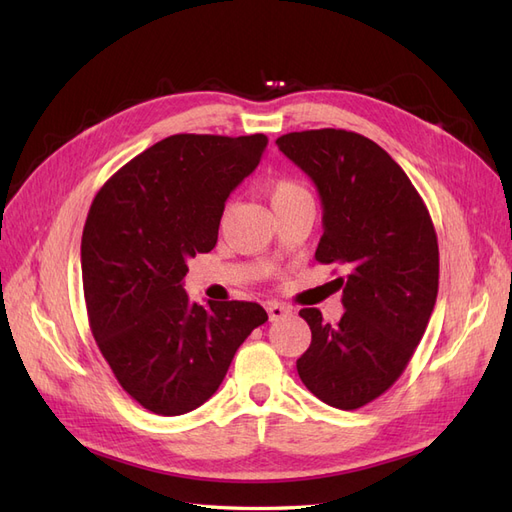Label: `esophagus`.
<instances>
[{
    "label": "esophagus",
    "mask_w": 512,
    "mask_h": 512,
    "mask_svg": "<svg viewBox=\"0 0 512 512\" xmlns=\"http://www.w3.org/2000/svg\"><path fill=\"white\" fill-rule=\"evenodd\" d=\"M267 312H269V320H282L286 318L288 314H292V309L286 307L284 303H277V301H269L267 303Z\"/></svg>",
    "instance_id": "esophagus-1"
}]
</instances>
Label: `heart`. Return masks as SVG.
Returning <instances> with one entry per match:
<instances>
[{"label": "heart", "instance_id": "obj_1", "mask_svg": "<svg viewBox=\"0 0 512 512\" xmlns=\"http://www.w3.org/2000/svg\"><path fill=\"white\" fill-rule=\"evenodd\" d=\"M269 203L273 209L277 207H284L288 203H292V200H299V198H305L309 196L307 188L303 183L294 181V179H277L269 185Z\"/></svg>", "mask_w": 512, "mask_h": 512}]
</instances>
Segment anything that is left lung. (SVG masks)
Here are the masks:
<instances>
[{
	"label": "left lung",
	"mask_w": 512,
	"mask_h": 512,
	"mask_svg": "<svg viewBox=\"0 0 512 512\" xmlns=\"http://www.w3.org/2000/svg\"><path fill=\"white\" fill-rule=\"evenodd\" d=\"M277 147L314 181L322 200L316 260L344 265V316L299 312L312 344L297 361L324 404L356 410L391 389L421 342L438 297V239L401 166L369 138L324 128L290 132Z\"/></svg>",
	"instance_id": "8db88e82"
}]
</instances>
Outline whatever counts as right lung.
<instances>
[{"mask_svg":"<svg viewBox=\"0 0 512 512\" xmlns=\"http://www.w3.org/2000/svg\"><path fill=\"white\" fill-rule=\"evenodd\" d=\"M265 134H175L108 179L81 241L87 316L117 382L153 414L192 412L218 391L267 312L250 301L190 303L188 258L218 243L226 198L254 173Z\"/></svg>","mask_w":512,"mask_h":512,"instance_id":"obj_1","label":"right lung"}]
</instances>
